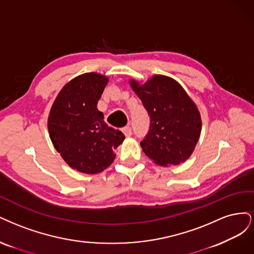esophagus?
<instances>
[{"label":"esophagus","instance_id":"esophagus-1","mask_svg":"<svg viewBox=\"0 0 254 254\" xmlns=\"http://www.w3.org/2000/svg\"><path fill=\"white\" fill-rule=\"evenodd\" d=\"M121 130H122V133H124L127 137H128V136H130V135L133 134V130H132V127H122Z\"/></svg>","mask_w":254,"mask_h":254}]
</instances>
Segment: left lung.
I'll use <instances>...</instances> for the list:
<instances>
[{"instance_id":"left-lung-1","label":"left lung","mask_w":254,"mask_h":254,"mask_svg":"<svg viewBox=\"0 0 254 254\" xmlns=\"http://www.w3.org/2000/svg\"><path fill=\"white\" fill-rule=\"evenodd\" d=\"M129 83L150 116L149 130L140 142L144 154L160 166L186 161L201 130L199 112L191 98L166 76H154L142 85Z\"/></svg>"}]
</instances>
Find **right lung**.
Returning a JSON list of instances; mask_svg holds the SVG:
<instances>
[{"label":"right lung","instance_id":"obj_1","mask_svg":"<svg viewBox=\"0 0 254 254\" xmlns=\"http://www.w3.org/2000/svg\"><path fill=\"white\" fill-rule=\"evenodd\" d=\"M108 78L96 72L78 76L65 85L52 106L48 130L55 149L69 167L99 173L116 157L114 150L126 136L105 124L98 111Z\"/></svg>","mask_w":254,"mask_h":254}]
</instances>
